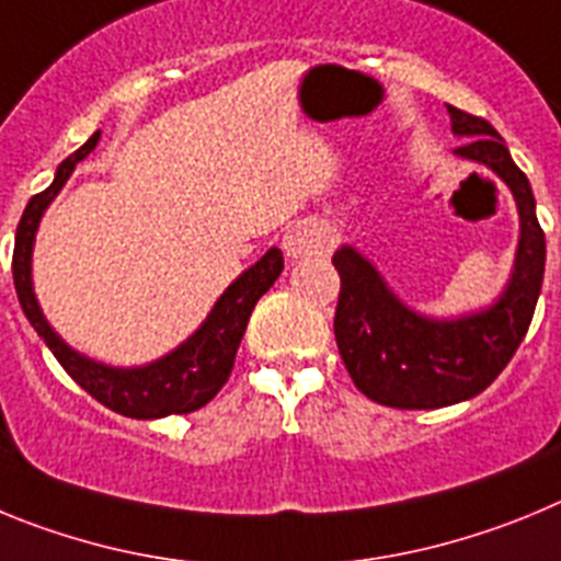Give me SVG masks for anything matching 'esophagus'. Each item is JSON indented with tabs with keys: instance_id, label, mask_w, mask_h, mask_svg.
<instances>
[{
	"instance_id": "esophagus-1",
	"label": "esophagus",
	"mask_w": 561,
	"mask_h": 561,
	"mask_svg": "<svg viewBox=\"0 0 561 561\" xmlns=\"http://www.w3.org/2000/svg\"><path fill=\"white\" fill-rule=\"evenodd\" d=\"M284 252L289 257H314V255H329L331 252V236L323 225H295L286 230L284 236Z\"/></svg>"
}]
</instances>
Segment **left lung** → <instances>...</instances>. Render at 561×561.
I'll use <instances>...</instances> for the list:
<instances>
[{
    "label": "left lung",
    "instance_id": "1",
    "mask_svg": "<svg viewBox=\"0 0 561 561\" xmlns=\"http://www.w3.org/2000/svg\"><path fill=\"white\" fill-rule=\"evenodd\" d=\"M449 108L455 157L472 160L505 182L519 216L512 275L497 300L460 317H427L388 286L354 244L334 252L340 304L334 336L356 388L385 408L435 410L483 393L512 362L531 325L545 275V232L531 182L514 165L505 140L483 117Z\"/></svg>",
    "mask_w": 561,
    "mask_h": 561
}]
</instances>
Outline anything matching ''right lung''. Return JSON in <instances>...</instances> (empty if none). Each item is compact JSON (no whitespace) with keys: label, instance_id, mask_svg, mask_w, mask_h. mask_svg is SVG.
I'll use <instances>...</instances> for the list:
<instances>
[{"label":"right lung","instance_id":"1","mask_svg":"<svg viewBox=\"0 0 561 561\" xmlns=\"http://www.w3.org/2000/svg\"><path fill=\"white\" fill-rule=\"evenodd\" d=\"M98 140H101V131L92 134L76 153H69L58 165L53 185L33 196L24 207L22 221L16 227V247H13V286H16L19 304L30 325L61 362V368L92 399L101 401L103 408L128 415V419H165L171 413H193L205 408L207 401L225 388L252 309L284 272V252L277 247L266 250L250 270L241 272L221 291L199 329L160 359L123 368V365H106V362L81 354L61 340V334L49 325L38 306L36 289H33V247H36L44 210L67 185L78 162L95 151Z\"/></svg>","mask_w":561,"mask_h":561}]
</instances>
